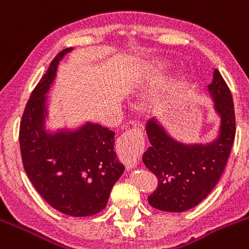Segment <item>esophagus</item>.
Listing matches in <instances>:
<instances>
[{
	"label": "esophagus",
	"instance_id": "obj_1",
	"mask_svg": "<svg viewBox=\"0 0 249 249\" xmlns=\"http://www.w3.org/2000/svg\"><path fill=\"white\" fill-rule=\"evenodd\" d=\"M145 147L142 132L139 127H133L124 132L117 142L119 158L125 168H134Z\"/></svg>",
	"mask_w": 249,
	"mask_h": 249
}]
</instances>
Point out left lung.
Here are the masks:
<instances>
[{
  "label": "left lung",
  "instance_id": "1",
  "mask_svg": "<svg viewBox=\"0 0 249 249\" xmlns=\"http://www.w3.org/2000/svg\"><path fill=\"white\" fill-rule=\"evenodd\" d=\"M220 117L219 135L212 142L186 143L176 142L162 124L150 120L146 133L151 146L142 162L158 180L148 204L165 212H183L204 200L222 176L234 143L236 124L231 92L218 69L207 86Z\"/></svg>",
  "mask_w": 249,
  "mask_h": 249
}]
</instances>
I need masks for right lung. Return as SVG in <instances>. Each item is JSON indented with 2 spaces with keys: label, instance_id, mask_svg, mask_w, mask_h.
Returning <instances> with one entry per match:
<instances>
[{
  "label": "right lung",
  "instance_id": "1",
  "mask_svg": "<svg viewBox=\"0 0 249 249\" xmlns=\"http://www.w3.org/2000/svg\"><path fill=\"white\" fill-rule=\"evenodd\" d=\"M73 49L58 53L31 93L20 124L24 169L36 191L62 213L87 217L106 209L115 182L124 171L114 151L115 133L98 124L49 133L47 93L58 62Z\"/></svg>",
  "mask_w": 249,
  "mask_h": 249
}]
</instances>
